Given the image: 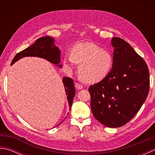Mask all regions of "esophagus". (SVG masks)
I'll list each match as a JSON object with an SVG mask.
<instances>
[{
  "instance_id": "esophagus-1",
  "label": "esophagus",
  "mask_w": 155,
  "mask_h": 155,
  "mask_svg": "<svg viewBox=\"0 0 155 155\" xmlns=\"http://www.w3.org/2000/svg\"><path fill=\"white\" fill-rule=\"evenodd\" d=\"M74 87L77 89H81V88H83V85L78 83H74Z\"/></svg>"
}]
</instances>
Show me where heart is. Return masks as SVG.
I'll return each instance as SVG.
<instances>
[{
  "label": "heart",
  "mask_w": 155,
  "mask_h": 155,
  "mask_svg": "<svg viewBox=\"0 0 155 155\" xmlns=\"http://www.w3.org/2000/svg\"><path fill=\"white\" fill-rule=\"evenodd\" d=\"M75 63H80V75L88 83L101 81L109 74L113 65V58L109 52L104 51L93 42L77 44L72 47L70 54H66L63 64L72 68Z\"/></svg>",
  "instance_id": "b5f03b06"
}]
</instances>
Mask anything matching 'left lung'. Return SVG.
Here are the masks:
<instances>
[{
	"mask_svg": "<svg viewBox=\"0 0 155 155\" xmlns=\"http://www.w3.org/2000/svg\"><path fill=\"white\" fill-rule=\"evenodd\" d=\"M113 65L103 80L88 88L92 113L109 128L120 127L135 116L149 91V71L143 57L123 39H112Z\"/></svg>",
	"mask_w": 155,
	"mask_h": 155,
	"instance_id": "8db88e82",
	"label": "left lung"
}]
</instances>
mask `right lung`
I'll list each match as a JSON object with an SVG mask.
<instances>
[{
    "mask_svg": "<svg viewBox=\"0 0 155 155\" xmlns=\"http://www.w3.org/2000/svg\"><path fill=\"white\" fill-rule=\"evenodd\" d=\"M61 51L54 45V39L46 36L38 38L35 43L24 50L18 52L11 62V65L20 58L25 57H38L43 58L52 63L58 65L61 62ZM61 67V65H58ZM62 83L64 86L66 94L67 95L68 104L71 108L75 89L74 87L73 79L69 77H64Z\"/></svg>",
    "mask_w": 155,
    "mask_h": 155,
    "instance_id": "add662e5",
    "label": "right lung"
}]
</instances>
